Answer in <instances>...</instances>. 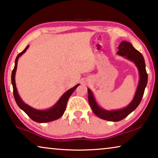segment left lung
<instances>
[{"instance_id":"obj_1","label":"left lung","mask_w":158,"mask_h":158,"mask_svg":"<svg viewBox=\"0 0 158 158\" xmlns=\"http://www.w3.org/2000/svg\"><path fill=\"white\" fill-rule=\"evenodd\" d=\"M118 49H119L117 52L118 55L123 56L135 63L138 69L139 80L135 96L131 102L124 108L116 110H106L99 106L91 90L88 89L89 102L93 113L100 118L113 122L121 121L137 107L143 98L144 90L148 82V74L146 73L145 60L142 54L135 49L130 42L127 41H122Z\"/></svg>"}]
</instances>
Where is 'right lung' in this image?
I'll return each mask as SVG.
<instances>
[{
  "label": "right lung",
  "instance_id": "1",
  "mask_svg": "<svg viewBox=\"0 0 158 158\" xmlns=\"http://www.w3.org/2000/svg\"><path fill=\"white\" fill-rule=\"evenodd\" d=\"M28 47L29 45H28V46L25 48V49L23 50V52H21L20 53L18 54L15 60V68L13 69L12 73L11 80L13 86V93H14L15 101L16 102H17V105L19 106V107L21 109H22V110L34 121H35L37 123H47L55 121V120L58 119L60 117L63 116L64 112L65 111L67 102H68V99L80 84H77L75 86H74L73 88H72V89L67 90L65 93H63V95L61 96L59 100L57 101V102L49 109H44V110H40V109H36L32 107L31 106L28 105L27 104H26L24 102L21 100V98H20V96L18 93L17 87H16L15 74L16 71H17L19 58L21 56H22L23 53L26 52V50L28 49Z\"/></svg>",
  "mask_w": 158,
  "mask_h": 158
}]
</instances>
